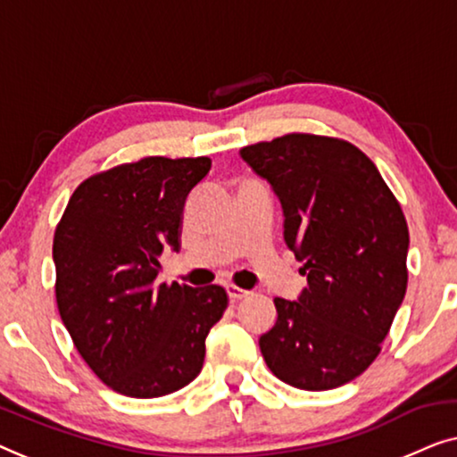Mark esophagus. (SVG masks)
Instances as JSON below:
<instances>
[{
    "mask_svg": "<svg viewBox=\"0 0 457 457\" xmlns=\"http://www.w3.org/2000/svg\"><path fill=\"white\" fill-rule=\"evenodd\" d=\"M227 293H228V299L233 301V303H237V301L245 299V296L249 295V290H245V288L235 287V284H228V287H227Z\"/></svg>",
    "mask_w": 457,
    "mask_h": 457,
    "instance_id": "obj_1",
    "label": "esophagus"
}]
</instances>
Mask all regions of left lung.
I'll return each mask as SVG.
<instances>
[{
    "label": "left lung",
    "mask_w": 457,
    "mask_h": 457,
    "mask_svg": "<svg viewBox=\"0 0 457 457\" xmlns=\"http://www.w3.org/2000/svg\"><path fill=\"white\" fill-rule=\"evenodd\" d=\"M241 158L272 185L284 243L307 276L299 299H274L263 361L293 387H340L377 359L404 301V212L371 158L346 140L287 134L241 148Z\"/></svg>",
    "instance_id": "8db88e82"
}]
</instances>
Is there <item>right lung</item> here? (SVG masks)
<instances>
[{
	"label": "right lung",
	"instance_id": "1",
	"mask_svg": "<svg viewBox=\"0 0 457 457\" xmlns=\"http://www.w3.org/2000/svg\"><path fill=\"white\" fill-rule=\"evenodd\" d=\"M212 161L146 156L78 185L53 237L63 326L104 386L161 398L195 379L206 336L228 305L218 284H158L161 253L181 247L183 208Z\"/></svg>",
	"mask_w": 457,
	"mask_h": 457
}]
</instances>
